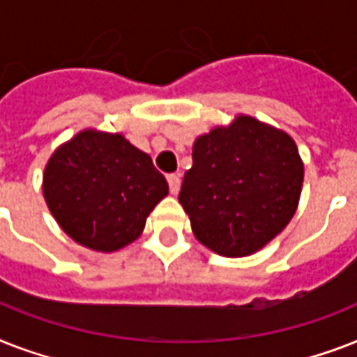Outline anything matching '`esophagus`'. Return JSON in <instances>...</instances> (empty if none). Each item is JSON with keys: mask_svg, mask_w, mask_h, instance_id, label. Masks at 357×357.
I'll use <instances>...</instances> for the list:
<instances>
[{"mask_svg": "<svg viewBox=\"0 0 357 357\" xmlns=\"http://www.w3.org/2000/svg\"><path fill=\"white\" fill-rule=\"evenodd\" d=\"M168 187H170V195H178L179 185H181V179H179V174H170L168 176Z\"/></svg>", "mask_w": 357, "mask_h": 357, "instance_id": "obj_1", "label": "esophagus"}]
</instances>
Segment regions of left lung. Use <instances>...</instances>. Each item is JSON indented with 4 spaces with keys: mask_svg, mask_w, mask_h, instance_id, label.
<instances>
[{
    "mask_svg": "<svg viewBox=\"0 0 357 357\" xmlns=\"http://www.w3.org/2000/svg\"><path fill=\"white\" fill-rule=\"evenodd\" d=\"M304 161L283 129L237 114L200 135L179 204L195 237L224 257L265 248L296 213Z\"/></svg>",
    "mask_w": 357,
    "mask_h": 357,
    "instance_id": "1",
    "label": "left lung"
}]
</instances>
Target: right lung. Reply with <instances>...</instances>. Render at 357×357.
I'll return each mask as SVG.
<instances>
[{"label":"right lung","mask_w":357,"mask_h":357,"mask_svg":"<svg viewBox=\"0 0 357 357\" xmlns=\"http://www.w3.org/2000/svg\"><path fill=\"white\" fill-rule=\"evenodd\" d=\"M42 195L70 238L111 254L140 237L168 183L122 133L86 128L47 159Z\"/></svg>","instance_id":"add662e5"}]
</instances>
